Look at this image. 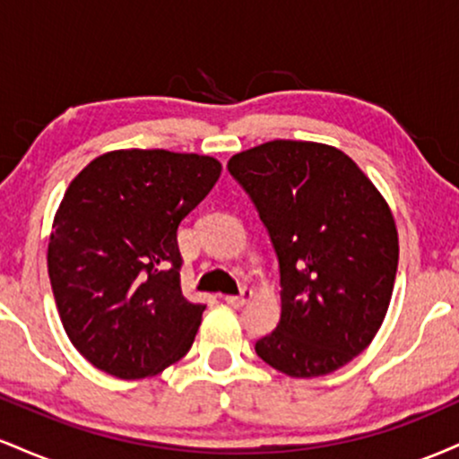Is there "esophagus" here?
I'll return each instance as SVG.
<instances>
[{
  "label": "esophagus",
  "instance_id": "34e87169",
  "mask_svg": "<svg viewBox=\"0 0 459 459\" xmlns=\"http://www.w3.org/2000/svg\"><path fill=\"white\" fill-rule=\"evenodd\" d=\"M250 298H252V289L244 287L239 293H237V296H226L224 299H226V304H230L233 308H239V307H244L246 302H250Z\"/></svg>",
  "mask_w": 459,
  "mask_h": 459
}]
</instances>
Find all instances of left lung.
Segmentation results:
<instances>
[{
    "label": "left lung",
    "mask_w": 459,
    "mask_h": 459,
    "mask_svg": "<svg viewBox=\"0 0 459 459\" xmlns=\"http://www.w3.org/2000/svg\"><path fill=\"white\" fill-rule=\"evenodd\" d=\"M229 172L259 212L281 270V321L256 354L291 377L354 360L393 296L399 239L386 200L354 160L317 142H265L230 157Z\"/></svg>",
    "instance_id": "left-lung-1"
}]
</instances>
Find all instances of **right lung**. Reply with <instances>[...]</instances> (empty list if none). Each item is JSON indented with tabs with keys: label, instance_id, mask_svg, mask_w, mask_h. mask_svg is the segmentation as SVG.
I'll return each mask as SVG.
<instances>
[{
	"label": "right lung",
	"instance_id": "right-lung-1",
	"mask_svg": "<svg viewBox=\"0 0 459 459\" xmlns=\"http://www.w3.org/2000/svg\"><path fill=\"white\" fill-rule=\"evenodd\" d=\"M194 152L112 151L68 186L47 267L68 339L120 380L155 376L187 354L204 304L181 291L178 224L220 178Z\"/></svg>",
	"mask_w": 459,
	"mask_h": 459
}]
</instances>
